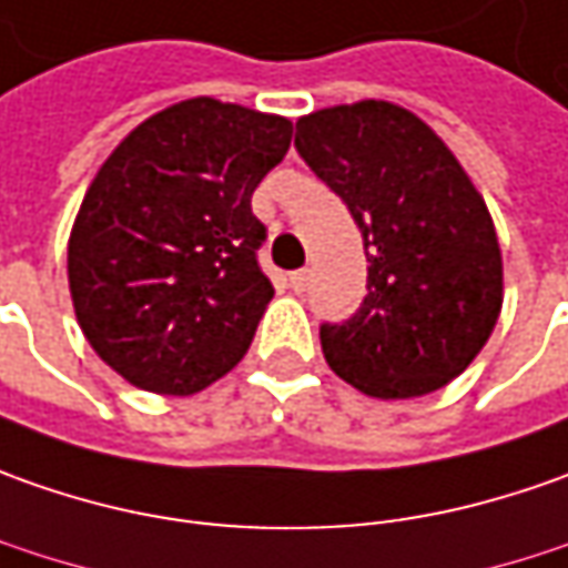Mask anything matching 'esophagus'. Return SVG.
<instances>
[{"label": "esophagus", "instance_id": "obj_1", "mask_svg": "<svg viewBox=\"0 0 568 568\" xmlns=\"http://www.w3.org/2000/svg\"><path fill=\"white\" fill-rule=\"evenodd\" d=\"M288 285H292V292H304V288L311 285V270H295V273H288Z\"/></svg>", "mask_w": 568, "mask_h": 568}]
</instances>
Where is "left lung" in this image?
Here are the masks:
<instances>
[{"label":"left lung","mask_w":568,"mask_h":568,"mask_svg":"<svg viewBox=\"0 0 568 568\" xmlns=\"http://www.w3.org/2000/svg\"><path fill=\"white\" fill-rule=\"evenodd\" d=\"M295 148L348 204L367 254L358 314L321 326L326 364L374 399H415L456 381L503 311L494 216L456 153L389 100L307 112Z\"/></svg>","instance_id":"left-lung-1"}]
</instances>
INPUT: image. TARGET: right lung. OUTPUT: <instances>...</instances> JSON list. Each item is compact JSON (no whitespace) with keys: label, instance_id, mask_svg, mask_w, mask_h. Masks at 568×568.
I'll return each mask as SVG.
<instances>
[{"label":"right lung","instance_id":"1","mask_svg":"<svg viewBox=\"0 0 568 568\" xmlns=\"http://www.w3.org/2000/svg\"><path fill=\"white\" fill-rule=\"evenodd\" d=\"M292 144L285 115L191 97L131 128L69 235L90 348L131 386L194 396L245 358L273 298L251 194Z\"/></svg>","mask_w":568,"mask_h":568}]
</instances>
